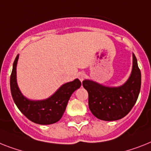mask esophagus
I'll return each mask as SVG.
<instances>
[{
  "mask_svg": "<svg viewBox=\"0 0 151 151\" xmlns=\"http://www.w3.org/2000/svg\"><path fill=\"white\" fill-rule=\"evenodd\" d=\"M78 78L81 82H83L84 80V78H86V74L84 73H79L78 74Z\"/></svg>",
  "mask_w": 151,
  "mask_h": 151,
  "instance_id": "obj_1",
  "label": "esophagus"
}]
</instances>
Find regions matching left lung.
I'll return each mask as SVG.
<instances>
[{"label":"left lung","instance_id":"8db88e82","mask_svg":"<svg viewBox=\"0 0 151 151\" xmlns=\"http://www.w3.org/2000/svg\"><path fill=\"white\" fill-rule=\"evenodd\" d=\"M83 86L89 93V109L96 117L105 121L122 119L131 110L140 93L141 73L135 55L131 74L120 86H106L89 79H85Z\"/></svg>","mask_w":151,"mask_h":151}]
</instances>
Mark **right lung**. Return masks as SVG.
I'll return each instance as SVG.
<instances>
[{"label":"right lung","mask_w":151,"mask_h":151,"mask_svg":"<svg viewBox=\"0 0 151 151\" xmlns=\"http://www.w3.org/2000/svg\"><path fill=\"white\" fill-rule=\"evenodd\" d=\"M17 55L14 62L10 86L12 98L19 110L33 123L49 125L58 122L66 109L68 102L75 91L81 86V82L76 78L73 82L61 86L53 95L42 100H31L20 91L17 83Z\"/></svg>","instance_id":"obj_1"}]
</instances>
